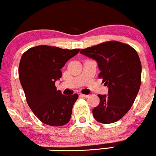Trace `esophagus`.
Masks as SVG:
<instances>
[{"label":"esophagus","instance_id":"esophagus-1","mask_svg":"<svg viewBox=\"0 0 156 156\" xmlns=\"http://www.w3.org/2000/svg\"><path fill=\"white\" fill-rule=\"evenodd\" d=\"M80 97H85V98H87V97H89V95H88V94H81V93H80Z\"/></svg>","mask_w":156,"mask_h":156}]
</instances>
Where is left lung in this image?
<instances>
[{
  "label": "left lung",
  "instance_id": "8db88e82",
  "mask_svg": "<svg viewBox=\"0 0 156 156\" xmlns=\"http://www.w3.org/2000/svg\"><path fill=\"white\" fill-rule=\"evenodd\" d=\"M80 53L97 61L99 78L108 87V94H98L99 104L92 113L97 121L109 124L124 116L132 107L141 85V64L131 46L111 41L83 49Z\"/></svg>",
  "mask_w": 156,
  "mask_h": 156
}]
</instances>
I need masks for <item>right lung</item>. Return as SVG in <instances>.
Segmentation results:
<instances>
[{
    "label": "right lung",
    "instance_id": "add662e5",
    "mask_svg": "<svg viewBox=\"0 0 156 156\" xmlns=\"http://www.w3.org/2000/svg\"><path fill=\"white\" fill-rule=\"evenodd\" d=\"M80 49H62L38 45L26 51L21 58L19 78L33 113L44 124L62 126L71 119L77 94L64 95L57 90L61 69Z\"/></svg>",
    "mask_w": 156,
    "mask_h": 156
}]
</instances>
